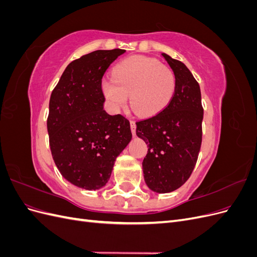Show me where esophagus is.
<instances>
[{"label": "esophagus", "instance_id": "1", "mask_svg": "<svg viewBox=\"0 0 257 257\" xmlns=\"http://www.w3.org/2000/svg\"><path fill=\"white\" fill-rule=\"evenodd\" d=\"M131 123V130H132V134H133L134 136H136V122L134 120H131L130 121Z\"/></svg>", "mask_w": 257, "mask_h": 257}]
</instances>
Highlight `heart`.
<instances>
[{"mask_svg":"<svg viewBox=\"0 0 257 257\" xmlns=\"http://www.w3.org/2000/svg\"><path fill=\"white\" fill-rule=\"evenodd\" d=\"M176 84V75L169 66L154 58L135 56L116 64L112 78L103 79L100 89L113 110L125 105L130 94L135 112L153 116L173 99Z\"/></svg>","mask_w":257,"mask_h":257,"instance_id":"b5f03b06","label":"heart"}]
</instances>
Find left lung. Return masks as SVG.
Returning a JSON list of instances; mask_svg holds the SVG:
<instances>
[{
    "instance_id": "obj_1",
    "label": "left lung",
    "mask_w": 257,
    "mask_h": 257,
    "mask_svg": "<svg viewBox=\"0 0 257 257\" xmlns=\"http://www.w3.org/2000/svg\"><path fill=\"white\" fill-rule=\"evenodd\" d=\"M162 56L176 75V91L164 110L136 122V134L148 144L143 161L149 189L169 193L180 188L196 165L203 139L204 108L199 84L182 62Z\"/></svg>"
}]
</instances>
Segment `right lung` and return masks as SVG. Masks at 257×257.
<instances>
[{
    "label": "right lung",
    "instance_id": "right-lung-1",
    "mask_svg": "<svg viewBox=\"0 0 257 257\" xmlns=\"http://www.w3.org/2000/svg\"><path fill=\"white\" fill-rule=\"evenodd\" d=\"M124 49L96 50L67 65L49 100L47 130L61 175L84 190L109 180L114 161L132 139L130 121L104 110L100 89L107 68Z\"/></svg>",
    "mask_w": 257,
    "mask_h": 257
}]
</instances>
